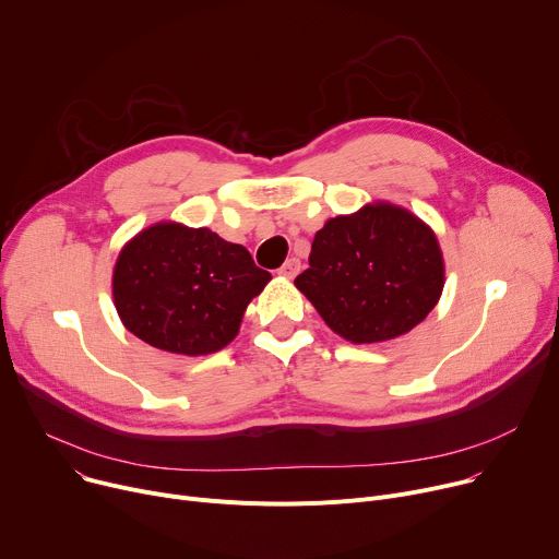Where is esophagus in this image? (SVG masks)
I'll return each mask as SVG.
<instances>
[{"label": "esophagus", "instance_id": "1", "mask_svg": "<svg viewBox=\"0 0 559 559\" xmlns=\"http://www.w3.org/2000/svg\"><path fill=\"white\" fill-rule=\"evenodd\" d=\"M299 270H301V260L299 258H287L283 267L278 270V274L285 276V278H294L296 274H299Z\"/></svg>", "mask_w": 559, "mask_h": 559}]
</instances>
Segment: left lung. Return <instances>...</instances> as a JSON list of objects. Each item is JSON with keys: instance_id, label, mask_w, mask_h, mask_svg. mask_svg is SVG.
<instances>
[{"instance_id": "obj_1", "label": "left lung", "mask_w": 559, "mask_h": 559, "mask_svg": "<svg viewBox=\"0 0 559 559\" xmlns=\"http://www.w3.org/2000/svg\"><path fill=\"white\" fill-rule=\"evenodd\" d=\"M321 319L353 344H378L414 330L438 304L444 263L436 234L389 202L328 219L310 267L294 278Z\"/></svg>"}]
</instances>
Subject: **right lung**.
Masks as SVG:
<instances>
[{"label":"right lung","mask_w":559,"mask_h":559,"mask_svg":"<svg viewBox=\"0 0 559 559\" xmlns=\"http://www.w3.org/2000/svg\"><path fill=\"white\" fill-rule=\"evenodd\" d=\"M270 278L242 245L206 227L157 222L121 249L111 294L134 337L198 357L236 340L249 301Z\"/></svg>","instance_id":"1"}]
</instances>
